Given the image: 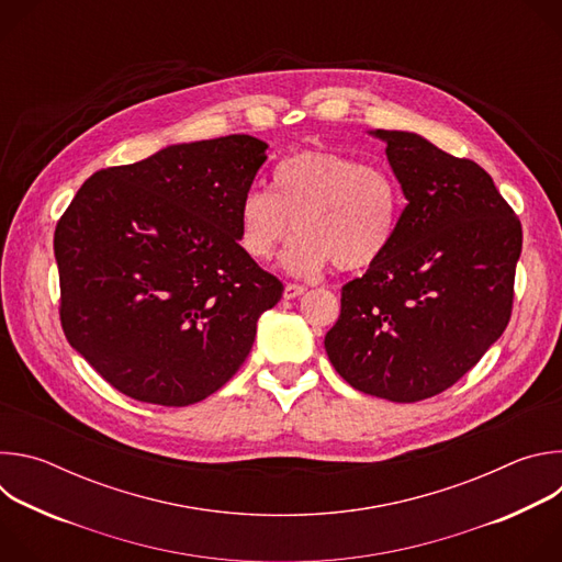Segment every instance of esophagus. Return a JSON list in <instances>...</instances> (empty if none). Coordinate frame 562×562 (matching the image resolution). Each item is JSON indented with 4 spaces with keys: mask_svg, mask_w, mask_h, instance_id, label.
<instances>
[{
    "mask_svg": "<svg viewBox=\"0 0 562 562\" xmlns=\"http://www.w3.org/2000/svg\"><path fill=\"white\" fill-rule=\"evenodd\" d=\"M304 291H306V286H302V284H295V282H289V284L284 286V297H286V300H293V297L302 295Z\"/></svg>",
    "mask_w": 562,
    "mask_h": 562,
    "instance_id": "1",
    "label": "esophagus"
}]
</instances>
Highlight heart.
Masks as SVG:
<instances>
[{
	"label": "heart",
	"mask_w": 562,
	"mask_h": 562,
	"mask_svg": "<svg viewBox=\"0 0 562 562\" xmlns=\"http://www.w3.org/2000/svg\"><path fill=\"white\" fill-rule=\"evenodd\" d=\"M403 193L380 165L327 150H297L273 171V191L251 189L237 209V239L256 262H269L293 233L282 265L313 278L329 265L364 271L389 251Z\"/></svg>",
	"instance_id": "b5f03b06"
}]
</instances>
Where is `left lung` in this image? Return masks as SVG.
<instances>
[{"instance_id":"1","label":"left lung","mask_w":562,"mask_h":562,"mask_svg":"<svg viewBox=\"0 0 562 562\" xmlns=\"http://www.w3.org/2000/svg\"><path fill=\"white\" fill-rule=\"evenodd\" d=\"M407 206L380 262L342 286L325 338L358 391L418 403L456 384L512 317L522 226L492 176L405 131H371Z\"/></svg>"}]
</instances>
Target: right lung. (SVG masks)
Returning a JSON list of instances; mask_svg holds the SVG:
<instances>
[{
    "mask_svg": "<svg viewBox=\"0 0 562 562\" xmlns=\"http://www.w3.org/2000/svg\"><path fill=\"white\" fill-rule=\"evenodd\" d=\"M267 144L226 135L93 173L55 226L70 347L139 403L189 407L247 360L282 282L237 239Z\"/></svg>",
    "mask_w": 562,
    "mask_h": 562,
    "instance_id": "obj_1",
    "label": "right lung"
}]
</instances>
